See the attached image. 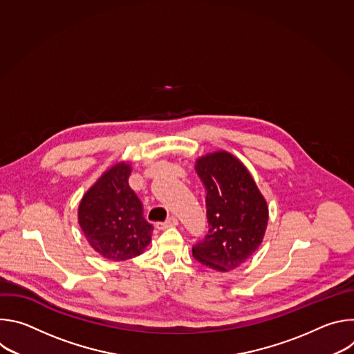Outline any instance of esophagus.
I'll return each mask as SVG.
<instances>
[{"label": "esophagus", "mask_w": 354, "mask_h": 354, "mask_svg": "<svg viewBox=\"0 0 354 354\" xmlns=\"http://www.w3.org/2000/svg\"><path fill=\"white\" fill-rule=\"evenodd\" d=\"M176 225H178V218L176 217H169L167 221H158L156 224V227L158 230H167L169 227H176Z\"/></svg>", "instance_id": "1"}]
</instances>
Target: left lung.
Here are the masks:
<instances>
[{
	"instance_id": "1",
	"label": "left lung",
	"mask_w": 354,
	"mask_h": 354,
	"mask_svg": "<svg viewBox=\"0 0 354 354\" xmlns=\"http://www.w3.org/2000/svg\"><path fill=\"white\" fill-rule=\"evenodd\" d=\"M196 172L206 189L209 232L192 248L193 258L218 272L232 270L262 243L266 200L243 164L225 151L198 158Z\"/></svg>"
}]
</instances>
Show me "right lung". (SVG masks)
<instances>
[{
    "instance_id": "obj_1",
    "label": "right lung",
    "mask_w": 354,
    "mask_h": 354,
    "mask_svg": "<svg viewBox=\"0 0 354 354\" xmlns=\"http://www.w3.org/2000/svg\"><path fill=\"white\" fill-rule=\"evenodd\" d=\"M130 174L129 164L113 165L84 194L78 207V223L89 245L118 262L138 257L154 230L129 186Z\"/></svg>"
}]
</instances>
